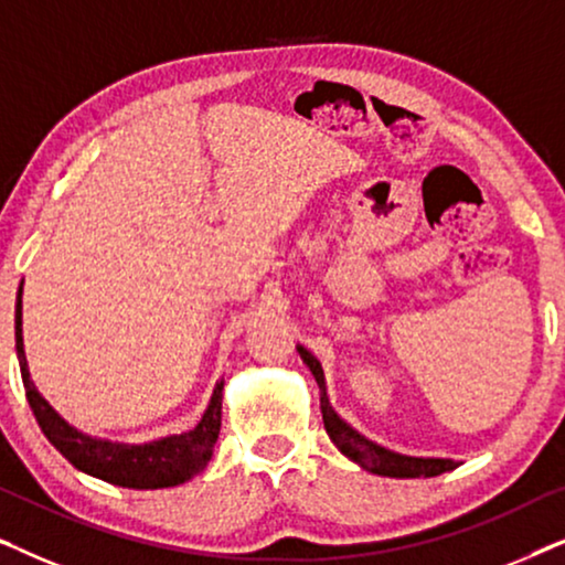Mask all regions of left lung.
<instances>
[{"label":"left lung","mask_w":565,"mask_h":565,"mask_svg":"<svg viewBox=\"0 0 565 565\" xmlns=\"http://www.w3.org/2000/svg\"><path fill=\"white\" fill-rule=\"evenodd\" d=\"M298 352H300V358H303L306 365L311 367L316 383H319L323 429H327L331 443H334L339 450H342L352 462H358V466L370 470V473L388 476V478H419V476L431 478V476H439V473H445V470H452V468L460 466V462L447 460V458H408V455L391 452L381 445L370 443L367 437H362L360 431H354L350 427V424L339 419L334 408L329 406L327 383H323L321 362L316 360L311 352L303 350V347H298Z\"/></svg>","instance_id":"left-lung-1"}]
</instances>
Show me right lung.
Instances as JSON below:
<instances>
[{
  "mask_svg": "<svg viewBox=\"0 0 565 565\" xmlns=\"http://www.w3.org/2000/svg\"><path fill=\"white\" fill-rule=\"evenodd\" d=\"M22 296V288H20ZM18 296V311H14V339H18V358L22 370V383H25V396L30 401L38 424L49 443L84 473L103 478L113 486L122 489H169L180 486L198 476L211 460L215 439L221 431V401L223 383L215 385L207 412L195 429L184 435H172L157 443L146 445H120L107 443L82 435L53 412L38 388L30 381L25 350H22V298Z\"/></svg>",
  "mask_w": 565,
  "mask_h": 565,
  "instance_id": "add662e5",
  "label": "right lung"
}]
</instances>
